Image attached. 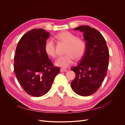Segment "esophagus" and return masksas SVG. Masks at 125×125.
<instances>
[{
    "mask_svg": "<svg viewBox=\"0 0 125 125\" xmlns=\"http://www.w3.org/2000/svg\"><path fill=\"white\" fill-rule=\"evenodd\" d=\"M60 71L61 72H67L68 70L67 69H61Z\"/></svg>",
    "mask_w": 125,
    "mask_h": 125,
    "instance_id": "esophagus-1",
    "label": "esophagus"
}]
</instances>
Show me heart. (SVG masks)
<instances>
[{"mask_svg":"<svg viewBox=\"0 0 125 125\" xmlns=\"http://www.w3.org/2000/svg\"><path fill=\"white\" fill-rule=\"evenodd\" d=\"M55 38L58 41L67 44L65 50L67 54L58 57L55 61V65L57 67L68 68L73 63L74 57L78 60L83 56L86 50V43L84 40L77 38L76 35L68 31L58 33L55 36ZM44 49L49 56H55V46L52 40L48 39L45 42Z\"/></svg>","mask_w":125,"mask_h":125,"instance_id":"obj_1","label":"heart"}]
</instances>
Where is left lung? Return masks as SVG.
I'll list each match as a JSON object with an SVG mask.
<instances>
[{"instance_id": "left-lung-1", "label": "left lung", "mask_w": 125, "mask_h": 125, "mask_svg": "<svg viewBox=\"0 0 125 125\" xmlns=\"http://www.w3.org/2000/svg\"><path fill=\"white\" fill-rule=\"evenodd\" d=\"M74 30L83 32L86 50L81 62L71 69L76 77L71 83L73 91L81 96L96 92L107 75L109 52L102 34L89 26H81Z\"/></svg>"}]
</instances>
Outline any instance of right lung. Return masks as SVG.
<instances>
[{"label":"right lung","mask_w":125,"mask_h":125,"mask_svg":"<svg viewBox=\"0 0 125 125\" xmlns=\"http://www.w3.org/2000/svg\"><path fill=\"white\" fill-rule=\"evenodd\" d=\"M49 36L43 29H33L22 36L15 50L16 77L25 91L34 97L47 94L60 71L44 51L45 42Z\"/></svg>","instance_id":"obj_1"}]
</instances>
